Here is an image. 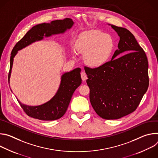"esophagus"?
Masks as SVG:
<instances>
[{
	"mask_svg": "<svg viewBox=\"0 0 158 158\" xmlns=\"http://www.w3.org/2000/svg\"><path fill=\"white\" fill-rule=\"evenodd\" d=\"M81 76L82 80L83 81H85V80H86V79H87V76H86V74H85V73L82 72V73H81Z\"/></svg>",
	"mask_w": 158,
	"mask_h": 158,
	"instance_id": "esophagus-1",
	"label": "esophagus"
}]
</instances>
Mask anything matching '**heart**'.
I'll return each instance as SVG.
<instances>
[{
    "mask_svg": "<svg viewBox=\"0 0 158 158\" xmlns=\"http://www.w3.org/2000/svg\"><path fill=\"white\" fill-rule=\"evenodd\" d=\"M112 37L98 30H89L80 34L74 44L75 50L84 54L85 63L91 67L105 64L113 49Z\"/></svg>",
    "mask_w": 158,
    "mask_h": 158,
    "instance_id": "1",
    "label": "heart"
}]
</instances>
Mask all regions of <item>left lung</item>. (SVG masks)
Instances as JSON below:
<instances>
[{"mask_svg": "<svg viewBox=\"0 0 158 158\" xmlns=\"http://www.w3.org/2000/svg\"><path fill=\"white\" fill-rule=\"evenodd\" d=\"M110 26L120 38L118 49L110 60L94 69L85 66L84 70L90 102L97 114L105 119H118L136 110L146 93L148 61L129 30Z\"/></svg>", "mask_w": 158, "mask_h": 158, "instance_id": "8db88e82", "label": "left lung"}]
</instances>
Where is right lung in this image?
Segmentation results:
<instances>
[{"label": "right lung", "mask_w": 158, "mask_h": 158, "mask_svg": "<svg viewBox=\"0 0 158 158\" xmlns=\"http://www.w3.org/2000/svg\"><path fill=\"white\" fill-rule=\"evenodd\" d=\"M74 25L71 19L56 20L51 23H43L32 27L14 47L10 59V70L9 73V83L11 75L14 58L17 51L26 48L32 43L41 40L44 37L63 34L70 29ZM81 69L76 68L71 72L65 73L61 76L59 87L54 96L48 102L42 105L30 106L22 104L18 99L21 107L30 117L42 121H53L62 117L69 106L71 98L75 90L81 85Z\"/></svg>", "instance_id": "right-lung-1"}]
</instances>
